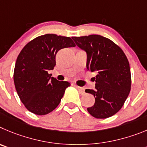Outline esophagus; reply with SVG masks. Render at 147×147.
<instances>
[{
    "instance_id": "1",
    "label": "esophagus",
    "mask_w": 147,
    "mask_h": 147,
    "mask_svg": "<svg viewBox=\"0 0 147 147\" xmlns=\"http://www.w3.org/2000/svg\"><path fill=\"white\" fill-rule=\"evenodd\" d=\"M76 88L78 89L80 94H85V88H83V87H80V86H76Z\"/></svg>"
}]
</instances>
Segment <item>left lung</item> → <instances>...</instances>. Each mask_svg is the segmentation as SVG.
Returning a JSON list of instances; mask_svg holds the SVG:
<instances>
[{"label":"left lung","mask_w":147,"mask_h":147,"mask_svg":"<svg viewBox=\"0 0 147 147\" xmlns=\"http://www.w3.org/2000/svg\"><path fill=\"white\" fill-rule=\"evenodd\" d=\"M72 39L86 52V67L96 72L95 89H86L95 98L93 106L87 108L96 119H106L116 114L123 106L131 88L129 61L125 53L111 39L92 34L73 36Z\"/></svg>","instance_id":"8db88e82"}]
</instances>
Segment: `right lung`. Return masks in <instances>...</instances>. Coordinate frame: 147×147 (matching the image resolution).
Wrapping results in <instances>:
<instances>
[{"label":"right lung","instance_id":"right-lung-1","mask_svg":"<svg viewBox=\"0 0 147 147\" xmlns=\"http://www.w3.org/2000/svg\"><path fill=\"white\" fill-rule=\"evenodd\" d=\"M71 47L75 44L70 37L47 34L29 42L20 51L14 67V86L21 102L31 113L47 114L59 105L70 83L57 80L48 72L56 64L58 51Z\"/></svg>","mask_w":147,"mask_h":147}]
</instances>
